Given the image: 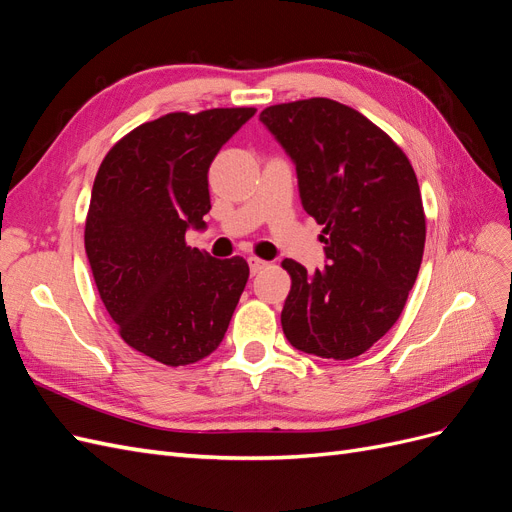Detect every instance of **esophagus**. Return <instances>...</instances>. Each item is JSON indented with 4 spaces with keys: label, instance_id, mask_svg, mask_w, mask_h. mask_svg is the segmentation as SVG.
I'll list each match as a JSON object with an SVG mask.
<instances>
[{
    "label": "esophagus",
    "instance_id": "obj_1",
    "mask_svg": "<svg viewBox=\"0 0 512 512\" xmlns=\"http://www.w3.org/2000/svg\"><path fill=\"white\" fill-rule=\"evenodd\" d=\"M247 265H250V273H252V275H256V273H260L262 269L267 267V262H265V260H260V258H256V256H250V258H247Z\"/></svg>",
    "mask_w": 512,
    "mask_h": 512
}]
</instances>
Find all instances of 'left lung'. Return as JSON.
Returning <instances> with one entry per match:
<instances>
[{
  "label": "left lung",
  "instance_id": "left-lung-1",
  "mask_svg": "<svg viewBox=\"0 0 512 512\" xmlns=\"http://www.w3.org/2000/svg\"><path fill=\"white\" fill-rule=\"evenodd\" d=\"M260 121L297 168L303 209L322 224L327 265L286 258L288 342L320 359L363 354L397 322L425 250L418 181L389 136L329 98L275 104Z\"/></svg>",
  "mask_w": 512,
  "mask_h": 512
}]
</instances>
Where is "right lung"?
I'll list each match as a JSON object with an SVG mask.
<instances>
[{"label":"right lung","instance_id":"add662e5","mask_svg":"<svg viewBox=\"0 0 512 512\" xmlns=\"http://www.w3.org/2000/svg\"><path fill=\"white\" fill-rule=\"evenodd\" d=\"M256 108L170 113L143 123L106 153L91 190L85 252L123 342L179 367L222 344L250 277L241 256L185 245L205 230L209 166Z\"/></svg>","mask_w":512,"mask_h":512}]
</instances>
